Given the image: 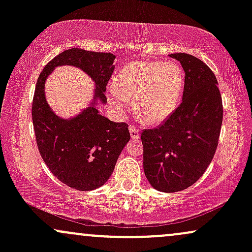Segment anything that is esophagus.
Segmentation results:
<instances>
[{
  "mask_svg": "<svg viewBox=\"0 0 252 252\" xmlns=\"http://www.w3.org/2000/svg\"><path fill=\"white\" fill-rule=\"evenodd\" d=\"M129 130H130V135H131V138H134V140L140 138V136H141L140 128H137V126H130Z\"/></svg>",
  "mask_w": 252,
  "mask_h": 252,
  "instance_id": "esophagus-1",
  "label": "esophagus"
}]
</instances>
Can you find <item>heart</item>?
Wrapping results in <instances>:
<instances>
[{
	"instance_id": "obj_1",
	"label": "heart",
	"mask_w": 252,
	"mask_h": 252,
	"mask_svg": "<svg viewBox=\"0 0 252 252\" xmlns=\"http://www.w3.org/2000/svg\"><path fill=\"white\" fill-rule=\"evenodd\" d=\"M184 89V72L173 62H134L117 73L109 100L124 109L135 99V114L144 123L155 124L174 111Z\"/></svg>"
}]
</instances>
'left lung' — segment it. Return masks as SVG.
Returning a JSON list of instances; mask_svg holds the SVG:
<instances>
[{
    "instance_id": "left-lung-1",
    "label": "left lung",
    "mask_w": 252,
    "mask_h": 252,
    "mask_svg": "<svg viewBox=\"0 0 252 252\" xmlns=\"http://www.w3.org/2000/svg\"><path fill=\"white\" fill-rule=\"evenodd\" d=\"M169 57L185 71L182 102L164 122L141 134L143 169L149 184L161 192L189 189L207 169L218 147L222 103L212 70L186 53Z\"/></svg>"
}]
</instances>
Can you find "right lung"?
<instances>
[{"instance_id": "right-lung-1", "label": "right lung", "mask_w": 252, "mask_h": 252, "mask_svg": "<svg viewBox=\"0 0 252 252\" xmlns=\"http://www.w3.org/2000/svg\"><path fill=\"white\" fill-rule=\"evenodd\" d=\"M114 60L111 53L70 48L53 58L37 78L32 105L37 148L53 175L71 189L91 190L103 186L130 140L128 124L112 122L94 106L97 99L106 102L104 92L114 72ZM62 64L82 68L97 85L93 105L71 120L51 111L43 91L48 74Z\"/></svg>"}]
</instances>
